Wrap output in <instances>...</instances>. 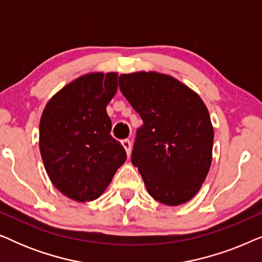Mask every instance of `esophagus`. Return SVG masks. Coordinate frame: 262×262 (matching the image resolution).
Here are the masks:
<instances>
[{
	"label": "esophagus",
	"mask_w": 262,
	"mask_h": 262,
	"mask_svg": "<svg viewBox=\"0 0 262 262\" xmlns=\"http://www.w3.org/2000/svg\"><path fill=\"white\" fill-rule=\"evenodd\" d=\"M121 144H123L124 149L126 150L127 156H130V154H131V142H130V139H123V141H121Z\"/></svg>",
	"instance_id": "esophagus-1"
}]
</instances>
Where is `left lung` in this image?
<instances>
[{
    "mask_svg": "<svg viewBox=\"0 0 262 262\" xmlns=\"http://www.w3.org/2000/svg\"><path fill=\"white\" fill-rule=\"evenodd\" d=\"M119 88L143 120L131 162L149 194L170 206L188 202L212 161L213 127L205 103L180 81L159 73L123 74Z\"/></svg>",
    "mask_w": 262,
    "mask_h": 262,
    "instance_id": "1",
    "label": "left lung"
}]
</instances>
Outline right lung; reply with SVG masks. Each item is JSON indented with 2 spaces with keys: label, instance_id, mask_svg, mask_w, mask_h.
Here are the masks:
<instances>
[{
  "label": "right lung",
  "instance_id": "add662e5",
  "mask_svg": "<svg viewBox=\"0 0 262 262\" xmlns=\"http://www.w3.org/2000/svg\"><path fill=\"white\" fill-rule=\"evenodd\" d=\"M117 87L116 73L84 75L57 93L41 114L39 148L46 173L76 202L99 198L126 160L106 112Z\"/></svg>",
  "mask_w": 262,
  "mask_h": 262
}]
</instances>
